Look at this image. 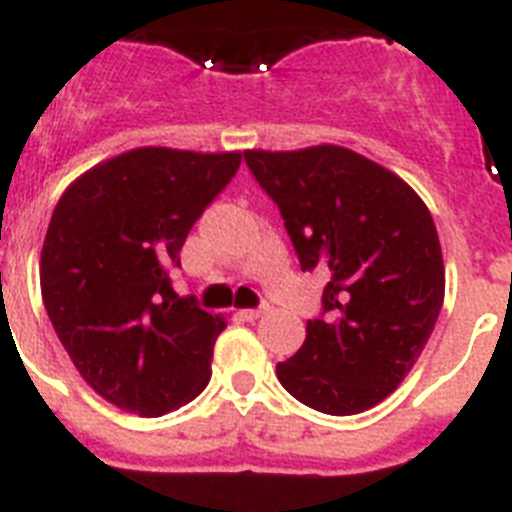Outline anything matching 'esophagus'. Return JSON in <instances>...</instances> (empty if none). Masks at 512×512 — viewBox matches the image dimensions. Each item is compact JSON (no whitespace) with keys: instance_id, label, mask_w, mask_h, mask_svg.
<instances>
[{"instance_id":"esophagus-1","label":"esophagus","mask_w":512,"mask_h":512,"mask_svg":"<svg viewBox=\"0 0 512 512\" xmlns=\"http://www.w3.org/2000/svg\"><path fill=\"white\" fill-rule=\"evenodd\" d=\"M265 311H268V306H260V309H239L237 317L247 319V322H255V319H260Z\"/></svg>"}]
</instances>
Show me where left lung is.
I'll list each match as a JSON object with an SVG mask.
<instances>
[{"instance_id":"left-lung-1","label":"left lung","mask_w":512,"mask_h":512,"mask_svg":"<svg viewBox=\"0 0 512 512\" xmlns=\"http://www.w3.org/2000/svg\"><path fill=\"white\" fill-rule=\"evenodd\" d=\"M244 162L281 208L301 270L330 273L322 319L275 373L324 415H358L404 381L446 293L433 216L399 175L353 149H247Z\"/></svg>"}]
</instances>
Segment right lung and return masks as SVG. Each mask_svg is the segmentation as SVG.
Listing matches in <instances>:
<instances>
[{"label": "right lung", "mask_w": 512, "mask_h": 512, "mask_svg": "<svg viewBox=\"0 0 512 512\" xmlns=\"http://www.w3.org/2000/svg\"><path fill=\"white\" fill-rule=\"evenodd\" d=\"M239 162L242 151L141 146L79 175L53 208L43 304L79 376L105 402L159 417L206 389L226 319L177 296L170 268Z\"/></svg>", "instance_id": "1"}]
</instances>
